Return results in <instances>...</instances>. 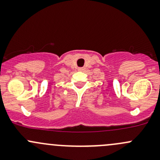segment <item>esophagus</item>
<instances>
[{
    "label": "esophagus",
    "instance_id": "esophagus-1",
    "mask_svg": "<svg viewBox=\"0 0 160 160\" xmlns=\"http://www.w3.org/2000/svg\"><path fill=\"white\" fill-rule=\"evenodd\" d=\"M84 70H85L84 67H79V68H78L79 71H83Z\"/></svg>",
    "mask_w": 160,
    "mask_h": 160
}]
</instances>
